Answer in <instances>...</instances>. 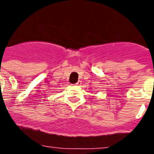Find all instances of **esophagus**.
Masks as SVG:
<instances>
[{"instance_id": "1", "label": "esophagus", "mask_w": 154, "mask_h": 154, "mask_svg": "<svg viewBox=\"0 0 154 154\" xmlns=\"http://www.w3.org/2000/svg\"><path fill=\"white\" fill-rule=\"evenodd\" d=\"M81 84H82V82H81V81H78V82H77V83L75 84V85H76V86H80V85H81Z\"/></svg>"}]
</instances>
